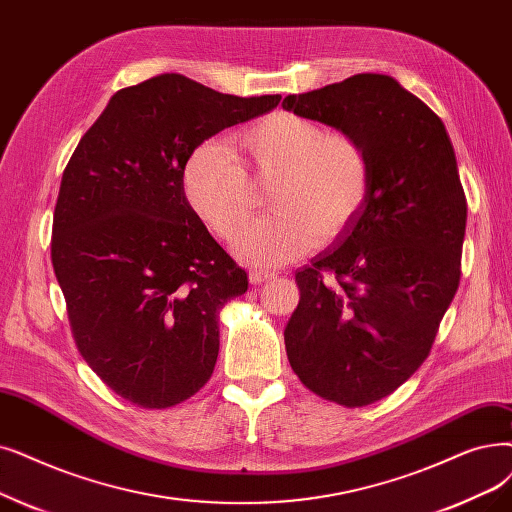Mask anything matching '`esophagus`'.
I'll use <instances>...</instances> for the list:
<instances>
[{
    "label": "esophagus",
    "mask_w": 512,
    "mask_h": 512,
    "mask_svg": "<svg viewBox=\"0 0 512 512\" xmlns=\"http://www.w3.org/2000/svg\"><path fill=\"white\" fill-rule=\"evenodd\" d=\"M276 274L274 272H268V270H251L249 272V280L251 284H263V282H270L274 280Z\"/></svg>",
    "instance_id": "esophagus-1"
}]
</instances>
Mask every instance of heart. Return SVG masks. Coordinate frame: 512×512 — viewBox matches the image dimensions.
Instances as JSON below:
<instances>
[{"instance_id": "heart-1", "label": "heart", "mask_w": 512, "mask_h": 512, "mask_svg": "<svg viewBox=\"0 0 512 512\" xmlns=\"http://www.w3.org/2000/svg\"><path fill=\"white\" fill-rule=\"evenodd\" d=\"M232 150L203 142L186 163L184 192L194 213L221 240L232 242L253 213L255 182H274L272 215L251 224L238 255L259 268L299 259L318 242L339 238L362 213L372 184L366 144L347 129L276 110L232 136Z\"/></svg>"}]
</instances>
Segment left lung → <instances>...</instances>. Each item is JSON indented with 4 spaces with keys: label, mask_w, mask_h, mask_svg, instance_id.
Here are the masks:
<instances>
[{
    "label": "left lung",
    "mask_w": 512,
    "mask_h": 512,
    "mask_svg": "<svg viewBox=\"0 0 512 512\" xmlns=\"http://www.w3.org/2000/svg\"><path fill=\"white\" fill-rule=\"evenodd\" d=\"M282 106L358 136L372 161L358 219L295 274L299 305L284 345L299 381L362 408L427 360L460 284L466 196L448 131L393 77L362 73Z\"/></svg>",
    "instance_id": "obj_1"
}]
</instances>
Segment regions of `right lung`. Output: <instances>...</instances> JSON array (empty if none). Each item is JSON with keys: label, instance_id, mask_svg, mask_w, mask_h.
<instances>
[{"label": "right lung", "instance_id": "obj_1", "mask_svg": "<svg viewBox=\"0 0 512 512\" xmlns=\"http://www.w3.org/2000/svg\"><path fill=\"white\" fill-rule=\"evenodd\" d=\"M280 98L152 77L110 98L64 167L54 274L81 358L133 406H177L211 379L219 311L249 278L190 207L184 169L194 148Z\"/></svg>", "mask_w": 512, "mask_h": 512}]
</instances>
